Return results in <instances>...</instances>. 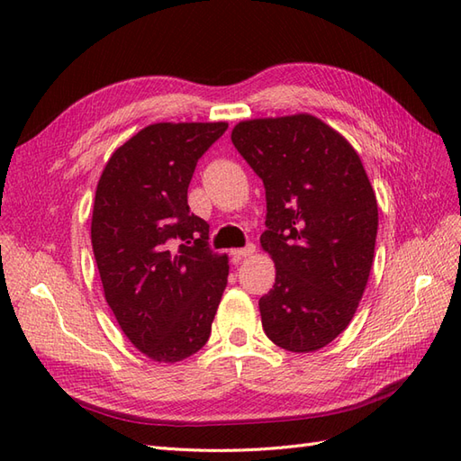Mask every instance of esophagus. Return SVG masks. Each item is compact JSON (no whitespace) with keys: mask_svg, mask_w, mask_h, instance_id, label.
<instances>
[{"mask_svg":"<svg viewBox=\"0 0 461 461\" xmlns=\"http://www.w3.org/2000/svg\"><path fill=\"white\" fill-rule=\"evenodd\" d=\"M253 251H256V246H253V243H248V246L241 249H231V258H233V261H241V259L253 256Z\"/></svg>","mask_w":461,"mask_h":461,"instance_id":"34e87169","label":"esophagus"}]
</instances>
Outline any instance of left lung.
I'll use <instances>...</instances> for the list:
<instances>
[{
	"mask_svg": "<svg viewBox=\"0 0 461 461\" xmlns=\"http://www.w3.org/2000/svg\"><path fill=\"white\" fill-rule=\"evenodd\" d=\"M231 142L266 185L261 248L276 285L259 299L277 347H327L355 317L378 230L375 190L345 136L307 113L233 126Z\"/></svg>",
	"mask_w": 461,
	"mask_h": 461,
	"instance_id": "obj_1",
	"label": "left lung"
}]
</instances>
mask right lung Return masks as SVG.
<instances>
[{
	"label": "right lung",
	"mask_w": 461,
	"mask_h": 461,
	"mask_svg": "<svg viewBox=\"0 0 461 461\" xmlns=\"http://www.w3.org/2000/svg\"><path fill=\"white\" fill-rule=\"evenodd\" d=\"M228 122H156L106 162L96 184L91 241L104 299L132 345L178 362L210 339L228 285V256L190 212L188 185Z\"/></svg>",
	"instance_id": "1"
}]
</instances>
